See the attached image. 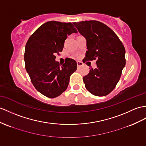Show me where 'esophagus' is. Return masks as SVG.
I'll return each mask as SVG.
<instances>
[{"label": "esophagus", "mask_w": 146, "mask_h": 146, "mask_svg": "<svg viewBox=\"0 0 146 146\" xmlns=\"http://www.w3.org/2000/svg\"><path fill=\"white\" fill-rule=\"evenodd\" d=\"M77 67H80V66H82L84 65V64L82 62H80V61H77Z\"/></svg>", "instance_id": "obj_1"}]
</instances>
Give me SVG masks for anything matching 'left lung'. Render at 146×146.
<instances>
[{
  "instance_id": "8db88e82",
  "label": "left lung",
  "mask_w": 146,
  "mask_h": 146,
  "mask_svg": "<svg viewBox=\"0 0 146 146\" xmlns=\"http://www.w3.org/2000/svg\"><path fill=\"white\" fill-rule=\"evenodd\" d=\"M87 41L83 62L97 59L83 80L87 90L95 96L108 95L119 80L126 64L125 48L118 36L106 25L96 20L73 23Z\"/></svg>"
}]
</instances>
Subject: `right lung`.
<instances>
[{"label": "right lung", "mask_w": 146, "mask_h": 146, "mask_svg": "<svg viewBox=\"0 0 146 146\" xmlns=\"http://www.w3.org/2000/svg\"><path fill=\"white\" fill-rule=\"evenodd\" d=\"M77 31L72 23L50 21L42 24L28 39L24 60L32 84L48 98L58 97L68 87L71 74L77 70V62L67 58L60 65L56 54L62 51L67 35Z\"/></svg>", "instance_id": "right-lung-1"}]
</instances>
